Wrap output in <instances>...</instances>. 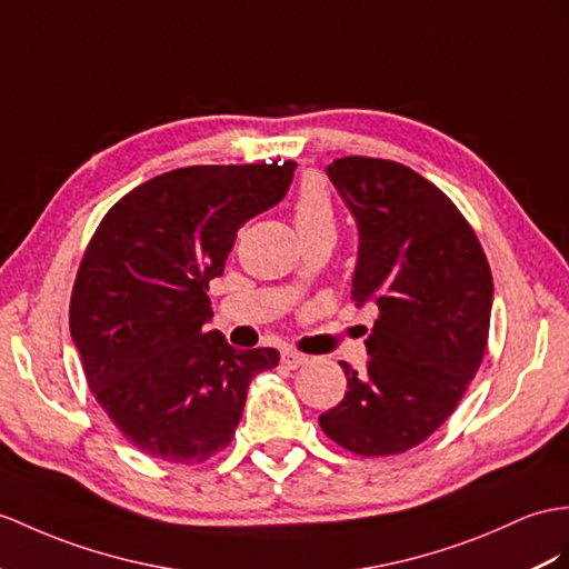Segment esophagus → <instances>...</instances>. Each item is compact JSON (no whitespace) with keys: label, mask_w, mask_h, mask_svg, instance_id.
I'll return each mask as SVG.
<instances>
[{"label":"esophagus","mask_w":569,"mask_h":569,"mask_svg":"<svg viewBox=\"0 0 569 569\" xmlns=\"http://www.w3.org/2000/svg\"><path fill=\"white\" fill-rule=\"evenodd\" d=\"M307 362H309L307 355L295 352V350H284V352H282V365H284L287 369H297V367L307 365Z\"/></svg>","instance_id":"1"}]
</instances>
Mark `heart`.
Wrapping results in <instances>:
<instances>
[{
    "instance_id": "1",
    "label": "heart",
    "mask_w": 569,
    "mask_h": 569,
    "mask_svg": "<svg viewBox=\"0 0 569 569\" xmlns=\"http://www.w3.org/2000/svg\"><path fill=\"white\" fill-rule=\"evenodd\" d=\"M295 224L301 233V239L321 237H336V210L326 186L318 178L303 180V186L297 192L295 200Z\"/></svg>"
}]
</instances>
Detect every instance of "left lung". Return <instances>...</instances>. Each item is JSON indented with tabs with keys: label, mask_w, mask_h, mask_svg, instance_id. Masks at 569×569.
Instances as JSON below:
<instances>
[{
	"label": "left lung",
	"mask_w": 569,
	"mask_h": 569,
	"mask_svg": "<svg viewBox=\"0 0 569 569\" xmlns=\"http://www.w3.org/2000/svg\"><path fill=\"white\" fill-rule=\"evenodd\" d=\"M328 178L359 229L352 299L379 318L365 340L367 367L340 362L348 391L318 422L352 453H403L447 422L476 377L492 272L459 207L408 166L342 157Z\"/></svg>",
	"instance_id": "8db88e82"
}]
</instances>
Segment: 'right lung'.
Returning a JSON list of instances; mask_svg holds the SVG:
<instances>
[{
	"mask_svg": "<svg viewBox=\"0 0 569 569\" xmlns=\"http://www.w3.org/2000/svg\"><path fill=\"white\" fill-rule=\"evenodd\" d=\"M297 163L186 166L120 198L91 237L69 301L87 383L151 459L202 463L229 447L248 383L272 348L237 350L212 318L210 280L237 231L280 202Z\"/></svg>",
	"mask_w": 569,
	"mask_h": 569,
	"instance_id": "obj_1",
	"label": "right lung"
}]
</instances>
